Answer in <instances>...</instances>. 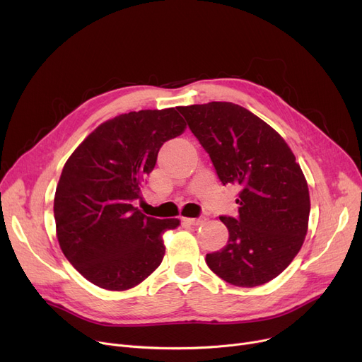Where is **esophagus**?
I'll return each instance as SVG.
<instances>
[{
	"instance_id": "1",
	"label": "esophagus",
	"mask_w": 362,
	"mask_h": 362,
	"mask_svg": "<svg viewBox=\"0 0 362 362\" xmlns=\"http://www.w3.org/2000/svg\"><path fill=\"white\" fill-rule=\"evenodd\" d=\"M183 222H186L187 225H192V226H198L202 223V218L201 217H183Z\"/></svg>"
}]
</instances>
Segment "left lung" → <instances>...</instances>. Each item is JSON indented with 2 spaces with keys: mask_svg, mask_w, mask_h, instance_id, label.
Listing matches in <instances>:
<instances>
[{
  "mask_svg": "<svg viewBox=\"0 0 362 362\" xmlns=\"http://www.w3.org/2000/svg\"><path fill=\"white\" fill-rule=\"evenodd\" d=\"M223 185H238L240 216H222L228 244L206 256L232 286L256 287L278 276L302 248L310 199L296 156L271 125L230 102L179 106Z\"/></svg>",
  "mask_w": 362,
  "mask_h": 362,
  "instance_id": "8db88e82",
  "label": "left lung"
}]
</instances>
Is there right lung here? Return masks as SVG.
Masks as SVG:
<instances>
[{
    "instance_id": "1",
    "label": "right lung",
    "mask_w": 362,
    "mask_h": 362,
    "mask_svg": "<svg viewBox=\"0 0 362 362\" xmlns=\"http://www.w3.org/2000/svg\"><path fill=\"white\" fill-rule=\"evenodd\" d=\"M186 122L175 107L146 109L109 119L68 158L56 187L59 245L86 279L105 290L140 284L163 262V233L177 218L145 216L136 199L160 148Z\"/></svg>"
}]
</instances>
